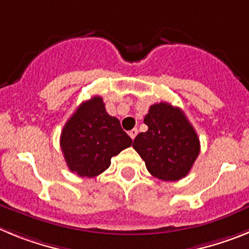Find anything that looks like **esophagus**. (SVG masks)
<instances>
[{"mask_svg":"<svg viewBox=\"0 0 249 249\" xmlns=\"http://www.w3.org/2000/svg\"><path fill=\"white\" fill-rule=\"evenodd\" d=\"M137 133H138V131H137V128H133V129H131V131L128 132V135H129V137L132 138V140H135V137L136 136H137Z\"/></svg>","mask_w":249,"mask_h":249,"instance_id":"34e87169","label":"esophagus"}]
</instances>
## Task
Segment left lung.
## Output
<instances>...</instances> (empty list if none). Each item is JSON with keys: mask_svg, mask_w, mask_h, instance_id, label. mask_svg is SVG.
I'll return each mask as SVG.
<instances>
[{"mask_svg": "<svg viewBox=\"0 0 249 249\" xmlns=\"http://www.w3.org/2000/svg\"><path fill=\"white\" fill-rule=\"evenodd\" d=\"M143 122L147 132L133 141V148L144 160L152 176L162 181L186 177L199 155V138L178 107L167 102L152 105Z\"/></svg>", "mask_w": 249, "mask_h": 249, "instance_id": "1", "label": "left lung"}]
</instances>
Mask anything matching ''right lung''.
Instances as JSON below:
<instances>
[{
	"label": "right lung",
	"instance_id": "right-lung-1",
	"mask_svg": "<svg viewBox=\"0 0 249 249\" xmlns=\"http://www.w3.org/2000/svg\"><path fill=\"white\" fill-rule=\"evenodd\" d=\"M61 149L70 171L80 177H96L111 158L132 144L120 121L107 113L102 97L94 96L78 106L61 133Z\"/></svg>",
	"mask_w": 249,
	"mask_h": 249
}]
</instances>
